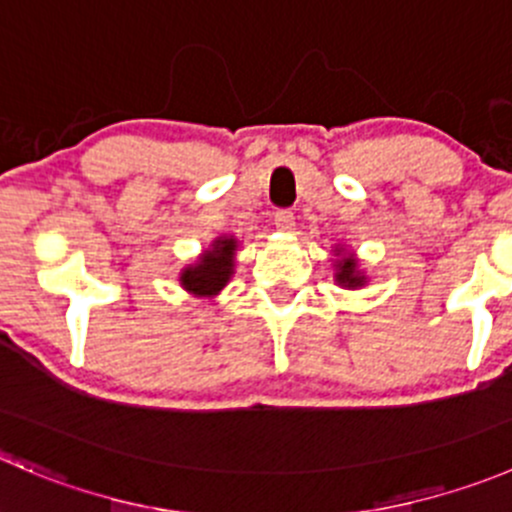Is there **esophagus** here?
<instances>
[{"mask_svg":"<svg viewBox=\"0 0 512 512\" xmlns=\"http://www.w3.org/2000/svg\"><path fill=\"white\" fill-rule=\"evenodd\" d=\"M275 227L282 232H290L295 227V212L292 210H277L275 212Z\"/></svg>","mask_w":512,"mask_h":512,"instance_id":"esophagus-1","label":"esophagus"}]
</instances>
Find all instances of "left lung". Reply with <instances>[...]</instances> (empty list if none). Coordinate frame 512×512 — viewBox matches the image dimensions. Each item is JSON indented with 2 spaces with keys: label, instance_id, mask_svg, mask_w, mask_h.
Segmentation results:
<instances>
[{
  "label": "left lung",
  "instance_id": "obj_1",
  "mask_svg": "<svg viewBox=\"0 0 512 512\" xmlns=\"http://www.w3.org/2000/svg\"><path fill=\"white\" fill-rule=\"evenodd\" d=\"M337 282H340V285H345V287H357V285H362V282H365V277H360L355 272V260H352V257H347V260H342L340 265H337Z\"/></svg>",
  "mask_w": 512,
  "mask_h": 512
}]
</instances>
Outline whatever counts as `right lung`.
<instances>
[{"instance_id": "add662e5", "label": "right lung", "mask_w": 512, "mask_h": 512, "mask_svg": "<svg viewBox=\"0 0 512 512\" xmlns=\"http://www.w3.org/2000/svg\"><path fill=\"white\" fill-rule=\"evenodd\" d=\"M232 255H235V240H217L212 250L205 252L195 267L182 272V285L195 295H215L225 287L232 275Z\"/></svg>"}]
</instances>
